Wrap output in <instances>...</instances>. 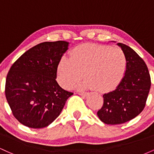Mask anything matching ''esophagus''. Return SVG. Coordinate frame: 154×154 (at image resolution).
I'll return each mask as SVG.
<instances>
[{
    "mask_svg": "<svg viewBox=\"0 0 154 154\" xmlns=\"http://www.w3.org/2000/svg\"><path fill=\"white\" fill-rule=\"evenodd\" d=\"M79 95H81V96L83 97V98H85V97H87L89 94H88V93H79Z\"/></svg>",
    "mask_w": 154,
    "mask_h": 154,
    "instance_id": "obj_1",
    "label": "esophagus"
}]
</instances>
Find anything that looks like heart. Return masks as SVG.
Here are the masks:
<instances>
[{"instance_id": "heart-1", "label": "heart", "mask_w": 154, "mask_h": 154, "mask_svg": "<svg viewBox=\"0 0 154 154\" xmlns=\"http://www.w3.org/2000/svg\"><path fill=\"white\" fill-rule=\"evenodd\" d=\"M127 68L125 54L120 48L98 44H83L71 53L70 59L61 58L57 67L60 85L70 89L78 81L79 90L94 88L106 93L121 82Z\"/></svg>"}]
</instances>
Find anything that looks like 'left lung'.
<instances>
[{
  "label": "left lung",
  "mask_w": 154,
  "mask_h": 154,
  "mask_svg": "<svg viewBox=\"0 0 154 154\" xmlns=\"http://www.w3.org/2000/svg\"><path fill=\"white\" fill-rule=\"evenodd\" d=\"M125 54L127 68L114 91L103 95V106L97 112L100 121L119 125L136 117L143 110L150 88L151 77L145 61L133 49L117 43Z\"/></svg>",
  "instance_id": "1"
}]
</instances>
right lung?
I'll list each match as a JSON object with an SVG mask.
<instances>
[{
    "instance_id": "add662e5",
    "label": "right lung",
    "mask_w": 154,
    "mask_h": 154,
    "mask_svg": "<svg viewBox=\"0 0 154 154\" xmlns=\"http://www.w3.org/2000/svg\"><path fill=\"white\" fill-rule=\"evenodd\" d=\"M68 45L61 40L41 43L26 51L11 67L5 87L6 100L13 115L24 126H48L73 95L56 80L58 64Z\"/></svg>"
}]
</instances>
